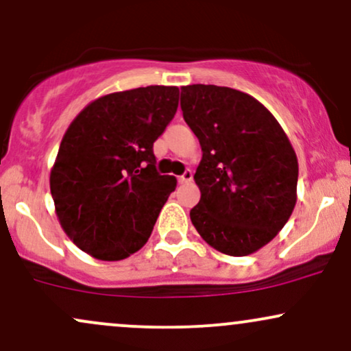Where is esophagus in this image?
<instances>
[{
	"label": "esophagus",
	"instance_id": "34e87169",
	"mask_svg": "<svg viewBox=\"0 0 351 351\" xmlns=\"http://www.w3.org/2000/svg\"><path fill=\"white\" fill-rule=\"evenodd\" d=\"M192 177H193L192 171H191V169H187V171H185L184 174L179 177V184H189L192 180Z\"/></svg>",
	"mask_w": 351,
	"mask_h": 351
}]
</instances>
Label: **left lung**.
<instances>
[{"label":"left lung","mask_w":351,"mask_h":351,"mask_svg":"<svg viewBox=\"0 0 351 351\" xmlns=\"http://www.w3.org/2000/svg\"><path fill=\"white\" fill-rule=\"evenodd\" d=\"M180 90L184 119L204 152L193 176L200 202L192 223L220 253H254L295 207L298 156L278 119L248 93L202 84Z\"/></svg>","instance_id":"left-lung-1"}]
</instances>
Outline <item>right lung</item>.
<instances>
[{"mask_svg":"<svg viewBox=\"0 0 351 351\" xmlns=\"http://www.w3.org/2000/svg\"><path fill=\"white\" fill-rule=\"evenodd\" d=\"M177 105V86L110 93L86 105L65 131L51 193L64 232L90 256L119 261L151 237L177 184L158 172L152 146Z\"/></svg>","mask_w":351,"mask_h":351,"instance_id":"obj_1","label":"right lung"}]
</instances>
